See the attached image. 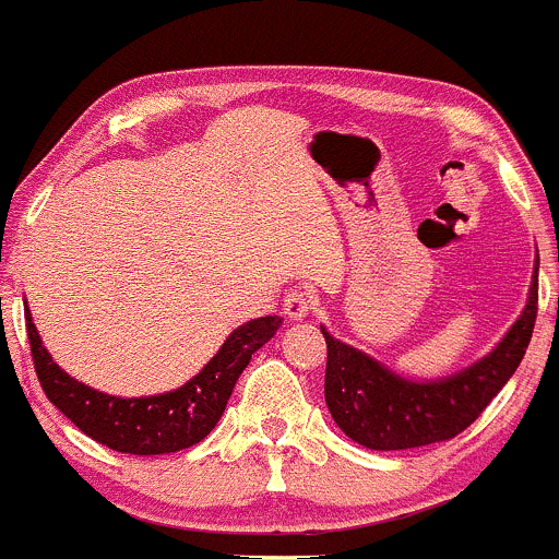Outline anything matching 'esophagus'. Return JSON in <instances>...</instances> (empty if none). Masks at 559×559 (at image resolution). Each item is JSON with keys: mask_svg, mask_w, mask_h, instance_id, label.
Instances as JSON below:
<instances>
[{"mask_svg": "<svg viewBox=\"0 0 559 559\" xmlns=\"http://www.w3.org/2000/svg\"><path fill=\"white\" fill-rule=\"evenodd\" d=\"M313 300L306 290H290L285 296V304H282V311L287 313L290 319H304L306 313L311 311Z\"/></svg>", "mask_w": 559, "mask_h": 559, "instance_id": "34e87169", "label": "esophagus"}]
</instances>
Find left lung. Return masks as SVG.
<instances>
[{
  "label": "left lung",
  "mask_w": 559,
  "mask_h": 559,
  "mask_svg": "<svg viewBox=\"0 0 559 559\" xmlns=\"http://www.w3.org/2000/svg\"><path fill=\"white\" fill-rule=\"evenodd\" d=\"M536 311L538 261L525 309L497 348L441 380L401 378L322 328L328 341L324 401L332 419L350 441L374 451L417 449L460 436L515 374L531 343Z\"/></svg>",
  "instance_id": "left-lung-1"
}]
</instances>
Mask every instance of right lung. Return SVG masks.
<instances>
[{"label":"right lung","mask_w":559,"mask_h":559,"mask_svg":"<svg viewBox=\"0 0 559 559\" xmlns=\"http://www.w3.org/2000/svg\"><path fill=\"white\" fill-rule=\"evenodd\" d=\"M280 317H261L237 328L190 382L160 396L121 399L73 380L41 346L26 309V330L36 378L55 406L81 432L121 454H171L203 441L222 419L237 378L250 356L280 330Z\"/></svg>","instance_id":"add662e5"}]
</instances>
